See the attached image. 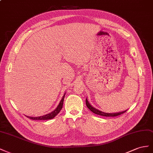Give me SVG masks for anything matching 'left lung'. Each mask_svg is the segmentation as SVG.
I'll use <instances>...</instances> for the list:
<instances>
[{"label":"left lung","mask_w":153,"mask_h":153,"mask_svg":"<svg viewBox=\"0 0 153 153\" xmlns=\"http://www.w3.org/2000/svg\"><path fill=\"white\" fill-rule=\"evenodd\" d=\"M86 105L87 106V108H88L89 110L92 111L94 113H95V114H97V115H101V116H104V117H116V116H119L120 115H122L124 113L126 112V111H127V110H124L123 111H120V112H117V113H105V112H103L102 111H100L99 110H97V109L95 108L94 107H93L91 105V104L89 103L88 99H87V98L86 99Z\"/></svg>","instance_id":"obj_1"}]
</instances>
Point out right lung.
Returning a JSON list of instances; mask_svg holds the SVG:
<instances>
[{"instance_id":"obj_1","label":"right lung","mask_w":153,"mask_h":153,"mask_svg":"<svg viewBox=\"0 0 153 153\" xmlns=\"http://www.w3.org/2000/svg\"><path fill=\"white\" fill-rule=\"evenodd\" d=\"M65 93L64 94L63 97L61 100L58 106H57L55 110L54 111H52V112L48 113L47 115H43V116H39V117H29V116H27L29 119H32V120H49V119H52L54 118L56 115H57L58 113H59V111L62 110V108L63 107V101H64V98H65Z\"/></svg>"}]
</instances>
